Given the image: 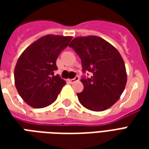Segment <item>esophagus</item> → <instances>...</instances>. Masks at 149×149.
Returning <instances> with one entry per match:
<instances>
[{
	"mask_svg": "<svg viewBox=\"0 0 149 149\" xmlns=\"http://www.w3.org/2000/svg\"><path fill=\"white\" fill-rule=\"evenodd\" d=\"M80 80V77H78V76H76L73 79H70V80H68V81L71 83V84H72V83H74V82H76V81H78Z\"/></svg>",
	"mask_w": 149,
	"mask_h": 149,
	"instance_id": "obj_1",
	"label": "esophagus"
}]
</instances>
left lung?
Wrapping results in <instances>:
<instances>
[{"mask_svg": "<svg viewBox=\"0 0 149 149\" xmlns=\"http://www.w3.org/2000/svg\"><path fill=\"white\" fill-rule=\"evenodd\" d=\"M69 47L81 60L83 91L77 93L80 103L96 112L108 109L124 92L127 74L121 56L116 48L97 36L76 37Z\"/></svg>", "mask_w": 149, "mask_h": 149, "instance_id": "obj_1", "label": "left lung"}]
</instances>
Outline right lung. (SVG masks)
I'll return each instance as SVG.
<instances>
[{"mask_svg": "<svg viewBox=\"0 0 149 149\" xmlns=\"http://www.w3.org/2000/svg\"><path fill=\"white\" fill-rule=\"evenodd\" d=\"M72 37L47 35L33 43L18 59L14 70L15 85L24 102L37 109L50 105L66 84L54 75L56 59Z\"/></svg>", "mask_w": 149, "mask_h": 149, "instance_id": "add662e5", "label": "right lung"}]
</instances>
